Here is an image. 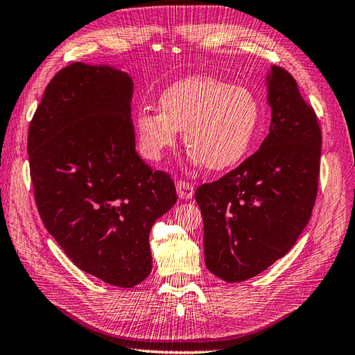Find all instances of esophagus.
<instances>
[{
	"mask_svg": "<svg viewBox=\"0 0 355 355\" xmlns=\"http://www.w3.org/2000/svg\"><path fill=\"white\" fill-rule=\"evenodd\" d=\"M175 187H177V193L180 196V199L187 200V199L193 198V193H195L193 186H190L189 183H186V181H177Z\"/></svg>",
	"mask_w": 355,
	"mask_h": 355,
	"instance_id": "34e87169",
	"label": "esophagus"
}]
</instances>
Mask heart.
I'll return each instance as SVG.
<instances>
[{"mask_svg":"<svg viewBox=\"0 0 355 355\" xmlns=\"http://www.w3.org/2000/svg\"><path fill=\"white\" fill-rule=\"evenodd\" d=\"M261 104L245 86L214 77H189L159 96V111L141 108L135 117L139 151L157 162L174 148L183 130L195 165L223 171L247 156L260 121Z\"/></svg>","mask_w":355,"mask_h":355,"instance_id":"heart-1","label":"heart"}]
</instances>
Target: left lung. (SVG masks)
Segmentation results:
<instances>
[{"instance_id":"1","label":"left lung","mask_w":355,"mask_h":355,"mask_svg":"<svg viewBox=\"0 0 355 355\" xmlns=\"http://www.w3.org/2000/svg\"><path fill=\"white\" fill-rule=\"evenodd\" d=\"M269 134L254 155L196 189L209 272L227 282L256 277L296 244L317 198L321 130L296 80L272 65L266 76Z\"/></svg>"}]
</instances>
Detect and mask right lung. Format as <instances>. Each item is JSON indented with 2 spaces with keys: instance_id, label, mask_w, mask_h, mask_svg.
<instances>
[{
  "instance_id": "obj_1",
  "label": "right lung",
  "mask_w": 355,
  "mask_h": 355,
  "mask_svg": "<svg viewBox=\"0 0 355 355\" xmlns=\"http://www.w3.org/2000/svg\"><path fill=\"white\" fill-rule=\"evenodd\" d=\"M134 82L74 62L52 78L28 130L35 202L77 268L130 288L151 270L148 236L177 202L174 181L135 150Z\"/></svg>"
}]
</instances>
